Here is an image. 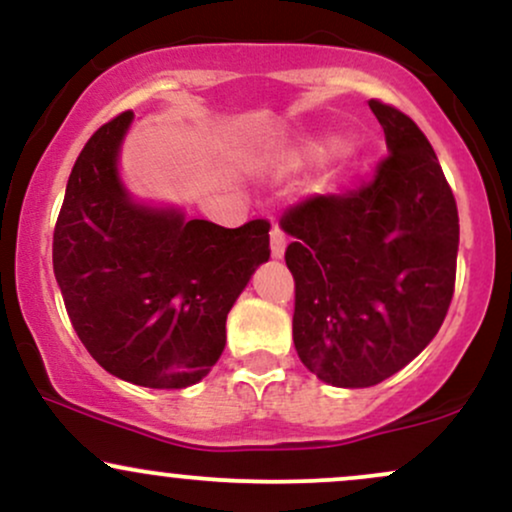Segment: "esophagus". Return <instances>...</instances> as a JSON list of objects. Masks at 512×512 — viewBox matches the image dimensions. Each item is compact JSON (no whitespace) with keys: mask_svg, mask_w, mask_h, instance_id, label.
Segmentation results:
<instances>
[{"mask_svg":"<svg viewBox=\"0 0 512 512\" xmlns=\"http://www.w3.org/2000/svg\"><path fill=\"white\" fill-rule=\"evenodd\" d=\"M269 245H272L274 260H281L286 252V236L281 233V228H272V233H269Z\"/></svg>","mask_w":512,"mask_h":512,"instance_id":"esophagus-1","label":"esophagus"}]
</instances>
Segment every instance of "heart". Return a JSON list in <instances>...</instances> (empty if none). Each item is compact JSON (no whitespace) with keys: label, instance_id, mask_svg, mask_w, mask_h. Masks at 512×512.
I'll return each mask as SVG.
<instances>
[{"label":"heart","instance_id":"heart-1","mask_svg":"<svg viewBox=\"0 0 512 512\" xmlns=\"http://www.w3.org/2000/svg\"><path fill=\"white\" fill-rule=\"evenodd\" d=\"M349 151V142L334 134H320V137H308L301 142L291 144L289 149L281 154V163L286 168H305V166H320V163L332 161V158L342 156Z\"/></svg>","mask_w":512,"mask_h":512}]
</instances>
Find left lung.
I'll return each instance as SVG.
<instances>
[{"label":"left lung","mask_w":512,"mask_h":512,"mask_svg":"<svg viewBox=\"0 0 512 512\" xmlns=\"http://www.w3.org/2000/svg\"><path fill=\"white\" fill-rule=\"evenodd\" d=\"M387 156L373 182L281 216L293 243V344L334 387H370L431 344L455 289L460 219L436 151L414 120L368 101Z\"/></svg>","instance_id":"obj_1"}]
</instances>
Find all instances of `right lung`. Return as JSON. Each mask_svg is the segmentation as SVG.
<instances>
[{"label":"right lung","instance_id":"obj_1","mask_svg":"<svg viewBox=\"0 0 512 512\" xmlns=\"http://www.w3.org/2000/svg\"><path fill=\"white\" fill-rule=\"evenodd\" d=\"M134 122L122 113L88 139L52 238V267L81 344L115 378L182 390L214 368L226 317L269 260V223L223 228L142 202L120 175Z\"/></svg>","mask_w":512,"mask_h":512}]
</instances>
